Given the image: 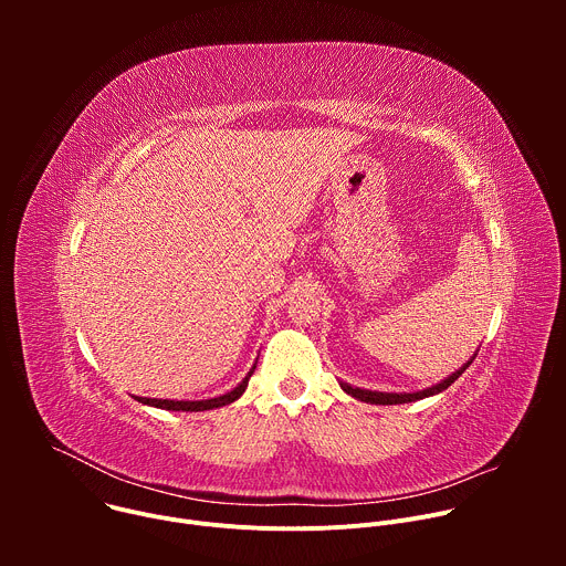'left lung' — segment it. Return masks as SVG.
I'll return each instance as SVG.
<instances>
[{"mask_svg": "<svg viewBox=\"0 0 566 566\" xmlns=\"http://www.w3.org/2000/svg\"><path fill=\"white\" fill-rule=\"evenodd\" d=\"M474 358V356H472ZM472 358L461 367V369H457L452 376H448L446 380H441V382H437V385H432V387H428V389H423V391H415V394H387V391H369V389H360V387H352V385H347V382H340V387L349 394V396H354V398H358V400H365V402H374V406H398V402H412V400H421V398H428V396H432V394H439V391H443V389H448L468 367H470V363H472Z\"/></svg>", "mask_w": 566, "mask_h": 566, "instance_id": "left-lung-1", "label": "left lung"}]
</instances>
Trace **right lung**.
Returning a JSON list of instances; mask_svg holds the SVG:
<instances>
[{
	"mask_svg": "<svg viewBox=\"0 0 566 566\" xmlns=\"http://www.w3.org/2000/svg\"><path fill=\"white\" fill-rule=\"evenodd\" d=\"M255 367L249 371V376L241 380L232 391L223 394V396H217V398H208V400H168V398H143V396H136L138 402H143V406H151V408H160V410H172V412H203V410H214V408H223L228 406V402L237 400L241 394L247 391L249 387V378L253 376Z\"/></svg>",
	"mask_w": 566,
	"mask_h": 566,
	"instance_id": "1",
	"label": "right lung"
}]
</instances>
